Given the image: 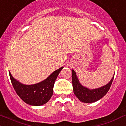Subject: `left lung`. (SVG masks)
<instances>
[{
  "label": "left lung",
  "mask_w": 126,
  "mask_h": 126,
  "mask_svg": "<svg viewBox=\"0 0 126 126\" xmlns=\"http://www.w3.org/2000/svg\"><path fill=\"white\" fill-rule=\"evenodd\" d=\"M72 85L74 94L81 101L85 103H92L101 99L106 95L112 84L113 76L108 84L98 89H89L83 86L79 82L76 72L72 70Z\"/></svg>",
  "instance_id": "obj_1"
}]
</instances>
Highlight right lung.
<instances>
[{
  "mask_svg": "<svg viewBox=\"0 0 126 126\" xmlns=\"http://www.w3.org/2000/svg\"><path fill=\"white\" fill-rule=\"evenodd\" d=\"M63 67L53 72L42 82L33 85H25L15 79L10 74V79L17 94L25 103L31 106H42L47 103L53 93V87L56 79Z\"/></svg>",
  "mask_w": 126,
  "mask_h": 126,
  "instance_id": "obj_1",
  "label": "right lung"
}]
</instances>
